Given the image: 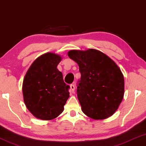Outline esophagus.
Segmentation results:
<instances>
[{"mask_svg":"<svg viewBox=\"0 0 146 146\" xmlns=\"http://www.w3.org/2000/svg\"><path fill=\"white\" fill-rule=\"evenodd\" d=\"M70 90H71V92H74L75 90V86L74 84H71L70 85Z\"/></svg>","mask_w":146,"mask_h":146,"instance_id":"1","label":"esophagus"}]
</instances>
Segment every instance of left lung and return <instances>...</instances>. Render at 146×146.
I'll use <instances>...</instances> for the list:
<instances>
[{"mask_svg": "<svg viewBox=\"0 0 146 146\" xmlns=\"http://www.w3.org/2000/svg\"><path fill=\"white\" fill-rule=\"evenodd\" d=\"M68 56L78 64L81 73L77 96L84 113L94 119L112 115L124 94V78L118 66L96 49L72 50Z\"/></svg>", "mask_w": 146, "mask_h": 146, "instance_id": "left-lung-1", "label": "left lung"}]
</instances>
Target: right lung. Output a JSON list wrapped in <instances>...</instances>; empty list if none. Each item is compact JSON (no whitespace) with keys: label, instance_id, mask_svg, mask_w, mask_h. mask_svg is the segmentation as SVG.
Masks as SVG:
<instances>
[{"label":"right lung","instance_id":"obj_1","mask_svg":"<svg viewBox=\"0 0 146 146\" xmlns=\"http://www.w3.org/2000/svg\"><path fill=\"white\" fill-rule=\"evenodd\" d=\"M62 57L47 52L37 58L26 73L23 83L24 102L36 118L50 120L58 116L70 96V86L57 68Z\"/></svg>","mask_w":146,"mask_h":146}]
</instances>
